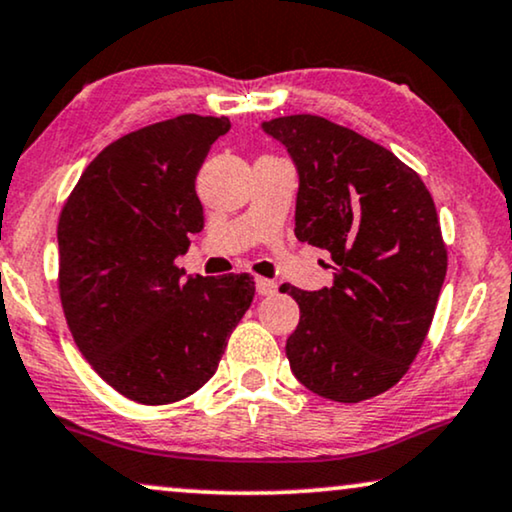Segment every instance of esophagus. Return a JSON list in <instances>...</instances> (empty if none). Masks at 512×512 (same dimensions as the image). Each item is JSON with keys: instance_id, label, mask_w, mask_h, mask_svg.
I'll return each instance as SVG.
<instances>
[{"instance_id": "34e87169", "label": "esophagus", "mask_w": 512, "mask_h": 512, "mask_svg": "<svg viewBox=\"0 0 512 512\" xmlns=\"http://www.w3.org/2000/svg\"><path fill=\"white\" fill-rule=\"evenodd\" d=\"M255 285H257V295L262 297H271L278 288V285L274 281H269V278H257Z\"/></svg>"}]
</instances>
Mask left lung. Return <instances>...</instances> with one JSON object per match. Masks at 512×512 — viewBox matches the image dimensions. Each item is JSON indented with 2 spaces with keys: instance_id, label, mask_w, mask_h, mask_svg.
I'll return each instance as SVG.
<instances>
[{
  "instance_id": "8db88e82",
  "label": "left lung",
  "mask_w": 512,
  "mask_h": 512,
  "mask_svg": "<svg viewBox=\"0 0 512 512\" xmlns=\"http://www.w3.org/2000/svg\"><path fill=\"white\" fill-rule=\"evenodd\" d=\"M299 175L295 236L330 252L335 281L299 304L290 370L309 391L360 403L410 370L447 274L435 203L393 152L313 114L264 121Z\"/></svg>"
}]
</instances>
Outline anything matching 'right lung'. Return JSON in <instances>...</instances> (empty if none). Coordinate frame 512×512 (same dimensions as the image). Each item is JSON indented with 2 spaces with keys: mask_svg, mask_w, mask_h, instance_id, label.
<instances>
[{
  "mask_svg": "<svg viewBox=\"0 0 512 512\" xmlns=\"http://www.w3.org/2000/svg\"><path fill=\"white\" fill-rule=\"evenodd\" d=\"M229 128L227 117L182 114L124 135L88 163L60 213L67 325L93 370L135 403L199 391L255 297L250 274L175 267L203 229L196 175Z\"/></svg>",
  "mask_w": 512,
  "mask_h": 512,
  "instance_id": "obj_1",
  "label": "right lung"
}]
</instances>
